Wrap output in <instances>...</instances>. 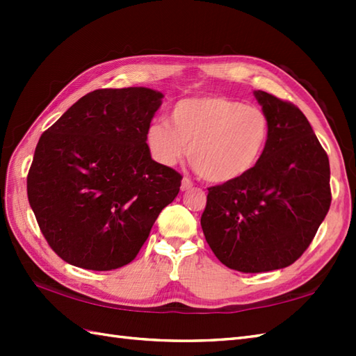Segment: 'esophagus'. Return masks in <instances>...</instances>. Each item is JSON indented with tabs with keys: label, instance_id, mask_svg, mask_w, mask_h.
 I'll use <instances>...</instances> for the list:
<instances>
[{
	"label": "esophagus",
	"instance_id": "34e87169",
	"mask_svg": "<svg viewBox=\"0 0 356 356\" xmlns=\"http://www.w3.org/2000/svg\"><path fill=\"white\" fill-rule=\"evenodd\" d=\"M191 188H193V182H191V180L190 179H184L182 180V185H180V190H182V191H188V190H191Z\"/></svg>",
	"mask_w": 356,
	"mask_h": 356
}]
</instances>
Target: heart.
Masks as SVG:
<instances>
[{
  "mask_svg": "<svg viewBox=\"0 0 356 356\" xmlns=\"http://www.w3.org/2000/svg\"><path fill=\"white\" fill-rule=\"evenodd\" d=\"M170 124H149L145 142L151 157L170 168L188 161L202 179L228 184L251 172L270 138V122L259 107L226 96H194L170 110Z\"/></svg>",
  "mask_w": 356,
  "mask_h": 356,
  "instance_id": "1",
  "label": "heart"
}]
</instances>
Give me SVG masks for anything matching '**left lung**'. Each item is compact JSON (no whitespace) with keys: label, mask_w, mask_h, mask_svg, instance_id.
<instances>
[{"label":"left lung","mask_w":356,"mask_h":356,"mask_svg":"<svg viewBox=\"0 0 356 356\" xmlns=\"http://www.w3.org/2000/svg\"><path fill=\"white\" fill-rule=\"evenodd\" d=\"M254 96L270 122L268 147L246 176L208 188L200 218L217 259L251 274L300 259L332 200L329 157L306 116L261 90Z\"/></svg>","instance_id":"obj_1"}]
</instances>
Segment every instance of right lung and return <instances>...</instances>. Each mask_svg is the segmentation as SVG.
<instances>
[{"label":"right lung","mask_w":356,"mask_h":356,"mask_svg":"<svg viewBox=\"0 0 356 356\" xmlns=\"http://www.w3.org/2000/svg\"><path fill=\"white\" fill-rule=\"evenodd\" d=\"M163 95L147 87L82 96L44 131L27 176L42 236L73 266L134 260L182 176L151 159L145 131Z\"/></svg>","instance_id":"add662e5"}]
</instances>
